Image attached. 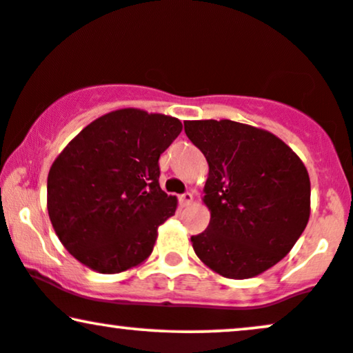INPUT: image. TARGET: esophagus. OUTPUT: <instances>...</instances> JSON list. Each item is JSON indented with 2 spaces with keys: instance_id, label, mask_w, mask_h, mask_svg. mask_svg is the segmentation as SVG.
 I'll return each mask as SVG.
<instances>
[{
  "instance_id": "34e87169",
  "label": "esophagus",
  "mask_w": 353,
  "mask_h": 353,
  "mask_svg": "<svg viewBox=\"0 0 353 353\" xmlns=\"http://www.w3.org/2000/svg\"><path fill=\"white\" fill-rule=\"evenodd\" d=\"M192 200H194V195H192V192H185V194L179 195L181 205H189V203H192Z\"/></svg>"
}]
</instances>
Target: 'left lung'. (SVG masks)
Returning a JSON list of instances; mask_svg holds the SVG:
<instances>
[{"instance_id":"1","label":"left lung","mask_w":353,"mask_h":353,"mask_svg":"<svg viewBox=\"0 0 353 353\" xmlns=\"http://www.w3.org/2000/svg\"><path fill=\"white\" fill-rule=\"evenodd\" d=\"M208 163V228L192 236L200 261L226 279H251L290 252L310 220V176L274 133L233 120H187Z\"/></svg>"}]
</instances>
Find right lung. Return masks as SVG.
<instances>
[{
  "label": "right lung",
  "mask_w": 353,
  "mask_h": 353,
  "mask_svg": "<svg viewBox=\"0 0 353 353\" xmlns=\"http://www.w3.org/2000/svg\"><path fill=\"white\" fill-rule=\"evenodd\" d=\"M181 120L120 109L83 128L53 161L47 208L71 256L99 274L140 265L177 199L159 187V156Z\"/></svg>",
  "instance_id": "right-lung-1"
}]
</instances>
